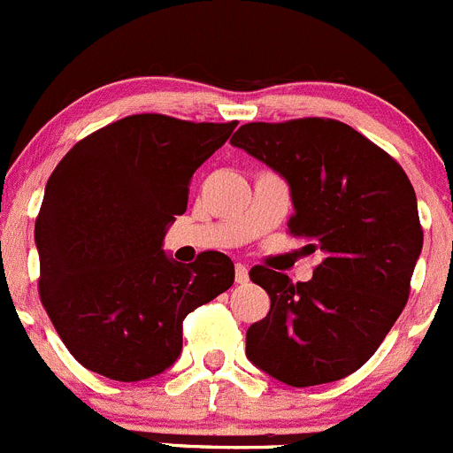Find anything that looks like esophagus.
<instances>
[{
  "label": "esophagus",
  "mask_w": 453,
  "mask_h": 453,
  "mask_svg": "<svg viewBox=\"0 0 453 453\" xmlns=\"http://www.w3.org/2000/svg\"><path fill=\"white\" fill-rule=\"evenodd\" d=\"M234 279L236 284H246L248 279H250V274H248V268L243 264H236L234 265Z\"/></svg>",
  "instance_id": "esophagus-1"
}]
</instances>
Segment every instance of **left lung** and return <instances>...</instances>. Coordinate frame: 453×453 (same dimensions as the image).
Segmentation results:
<instances>
[{
    "mask_svg": "<svg viewBox=\"0 0 453 453\" xmlns=\"http://www.w3.org/2000/svg\"><path fill=\"white\" fill-rule=\"evenodd\" d=\"M232 145L286 179L293 236L322 261L311 281L255 265L268 315L246 333L248 360L279 382L315 387L360 369L409 299L422 250L416 192L404 169L331 118L248 122Z\"/></svg>",
    "mask_w": 453,
    "mask_h": 453,
    "instance_id": "8db88e82",
    "label": "left lung"
}]
</instances>
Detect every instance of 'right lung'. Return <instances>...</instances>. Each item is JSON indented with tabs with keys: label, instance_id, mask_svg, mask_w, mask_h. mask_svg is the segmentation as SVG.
I'll list each match as a JSON object with an SVG mask.
<instances>
[{
	"label": "right lung",
	"instance_id": "1",
	"mask_svg": "<svg viewBox=\"0 0 453 453\" xmlns=\"http://www.w3.org/2000/svg\"><path fill=\"white\" fill-rule=\"evenodd\" d=\"M236 122L138 113L82 138L53 169L35 221L40 299L69 353L93 373L138 382L183 349V319L234 284L223 252L165 255L189 180Z\"/></svg>",
	"mask_w": 453,
	"mask_h": 453
}]
</instances>
